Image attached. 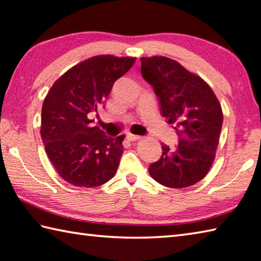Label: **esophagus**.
I'll return each mask as SVG.
<instances>
[{
	"instance_id": "34e87169",
	"label": "esophagus",
	"mask_w": 261,
	"mask_h": 261,
	"mask_svg": "<svg viewBox=\"0 0 261 261\" xmlns=\"http://www.w3.org/2000/svg\"><path fill=\"white\" fill-rule=\"evenodd\" d=\"M126 138L129 141H136V140H139L141 137L140 136H137V135H134V134H127L126 135Z\"/></svg>"
}]
</instances>
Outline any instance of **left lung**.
Segmentation results:
<instances>
[{
    "label": "left lung",
    "instance_id": "8db88e82",
    "mask_svg": "<svg viewBox=\"0 0 261 261\" xmlns=\"http://www.w3.org/2000/svg\"><path fill=\"white\" fill-rule=\"evenodd\" d=\"M141 74L153 87L162 115L176 123L178 146L162 145V156L149 174L170 188L192 186L206 176L216 156L222 126L220 103L212 89L176 60L140 58Z\"/></svg>",
    "mask_w": 261,
    "mask_h": 261
}]
</instances>
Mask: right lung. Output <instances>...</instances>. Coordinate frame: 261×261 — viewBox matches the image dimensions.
I'll use <instances>...</instances> for the list:
<instances>
[{"mask_svg": "<svg viewBox=\"0 0 261 261\" xmlns=\"http://www.w3.org/2000/svg\"><path fill=\"white\" fill-rule=\"evenodd\" d=\"M136 58L96 56L67 70L52 85L42 106L41 137L56 171L76 187L106 184L117 171L124 136H106L90 116L105 107L113 84Z\"/></svg>", "mask_w": 261, "mask_h": 261, "instance_id": "1", "label": "right lung"}]
</instances>
